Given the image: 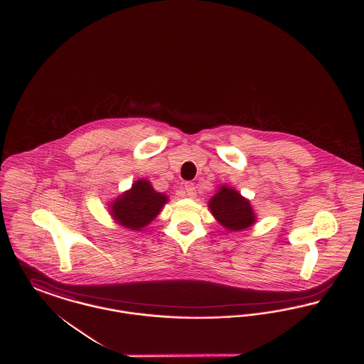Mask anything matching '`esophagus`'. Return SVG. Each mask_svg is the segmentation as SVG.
Masks as SVG:
<instances>
[{"label": "esophagus", "instance_id": "34e87169", "mask_svg": "<svg viewBox=\"0 0 364 364\" xmlns=\"http://www.w3.org/2000/svg\"><path fill=\"white\" fill-rule=\"evenodd\" d=\"M186 192H187V195L190 198H195L196 196V188H195V186L192 183H187L186 184Z\"/></svg>", "mask_w": 364, "mask_h": 364}]
</instances>
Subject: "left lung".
<instances>
[{
  "label": "left lung",
  "instance_id": "obj_1",
  "mask_svg": "<svg viewBox=\"0 0 364 364\" xmlns=\"http://www.w3.org/2000/svg\"><path fill=\"white\" fill-rule=\"evenodd\" d=\"M208 208L221 225L233 232L254 225L257 220L250 200L242 198L240 192L228 186H223L210 199Z\"/></svg>",
  "mask_w": 364,
  "mask_h": 364
}]
</instances>
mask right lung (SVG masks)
Listing matches in <instances>:
<instances>
[{
	"label": "right lung",
	"instance_id": "1",
	"mask_svg": "<svg viewBox=\"0 0 364 364\" xmlns=\"http://www.w3.org/2000/svg\"><path fill=\"white\" fill-rule=\"evenodd\" d=\"M168 202L165 193L156 192L149 180H138L132 188L125 191L110 205V215L119 225L131 230H140L149 225L164 205Z\"/></svg>",
	"mask_w": 364,
	"mask_h": 364
}]
</instances>
